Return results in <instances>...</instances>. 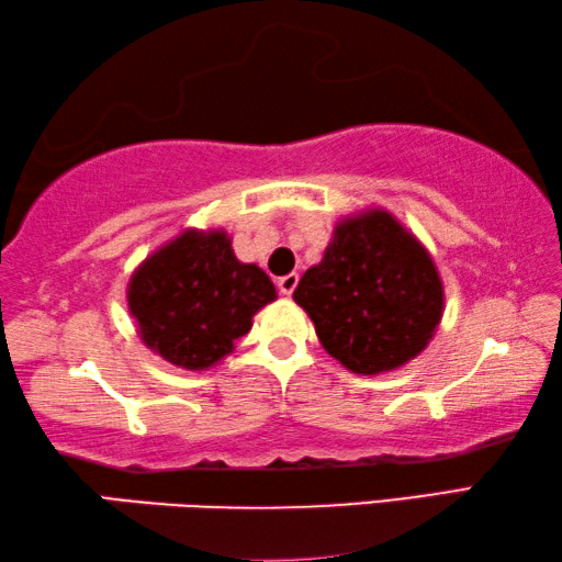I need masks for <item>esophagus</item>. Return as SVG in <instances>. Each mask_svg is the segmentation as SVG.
Segmentation results:
<instances>
[{
	"label": "esophagus",
	"mask_w": 562,
	"mask_h": 562,
	"mask_svg": "<svg viewBox=\"0 0 562 562\" xmlns=\"http://www.w3.org/2000/svg\"><path fill=\"white\" fill-rule=\"evenodd\" d=\"M296 286H299V273H286L279 279V291L283 296H291V293L296 291Z\"/></svg>",
	"instance_id": "1"
}]
</instances>
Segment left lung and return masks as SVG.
<instances>
[{
  "label": "left lung",
  "mask_w": 562,
  "mask_h": 562,
  "mask_svg": "<svg viewBox=\"0 0 562 562\" xmlns=\"http://www.w3.org/2000/svg\"><path fill=\"white\" fill-rule=\"evenodd\" d=\"M293 301L336 361L375 375L426 348L443 314V286L426 248L391 214L371 211L336 226Z\"/></svg>",
  "instance_id": "8db88e82"
}]
</instances>
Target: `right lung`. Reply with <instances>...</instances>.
<instances>
[{"instance_id": "add662e5", "label": "right lung", "mask_w": 562, "mask_h": 562, "mask_svg": "<svg viewBox=\"0 0 562 562\" xmlns=\"http://www.w3.org/2000/svg\"><path fill=\"white\" fill-rule=\"evenodd\" d=\"M273 299L269 276L238 261L221 232L181 234L128 283V311L139 321L144 344L189 371L232 353L256 311Z\"/></svg>"}]
</instances>
